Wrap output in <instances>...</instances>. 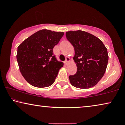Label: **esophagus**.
I'll use <instances>...</instances> for the list:
<instances>
[{
  "label": "esophagus",
  "mask_w": 125,
  "mask_h": 125,
  "mask_svg": "<svg viewBox=\"0 0 125 125\" xmlns=\"http://www.w3.org/2000/svg\"><path fill=\"white\" fill-rule=\"evenodd\" d=\"M71 61V59H70V58L69 57H66L65 58V64H68V62H69V61Z\"/></svg>",
  "instance_id": "esophagus-1"
}]
</instances>
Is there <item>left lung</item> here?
<instances>
[{"mask_svg":"<svg viewBox=\"0 0 125 125\" xmlns=\"http://www.w3.org/2000/svg\"><path fill=\"white\" fill-rule=\"evenodd\" d=\"M66 37L74 47L73 60L77 67L76 74L69 76L70 83L77 88H92L105 73L109 60L107 48L98 37L83 31L66 32Z\"/></svg>","mask_w":125,"mask_h":125,"instance_id":"1","label":"left lung"}]
</instances>
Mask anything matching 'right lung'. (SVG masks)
<instances>
[{
  "label": "right lung",
  "mask_w": 125,
  "mask_h": 125,
  "mask_svg": "<svg viewBox=\"0 0 125 125\" xmlns=\"http://www.w3.org/2000/svg\"><path fill=\"white\" fill-rule=\"evenodd\" d=\"M64 35L62 32L42 30L25 39L18 47L16 59L22 76L37 88H45L55 81L64 65L57 61L53 49Z\"/></svg>",
  "instance_id": "right-lung-1"
}]
</instances>
